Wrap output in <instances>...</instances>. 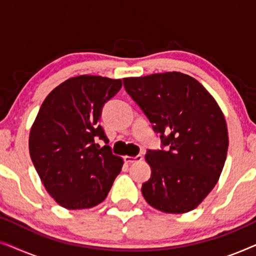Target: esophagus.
<instances>
[{
    "label": "esophagus",
    "instance_id": "obj_1",
    "mask_svg": "<svg viewBox=\"0 0 256 256\" xmlns=\"http://www.w3.org/2000/svg\"><path fill=\"white\" fill-rule=\"evenodd\" d=\"M124 162L126 163H134V162H140V160H143V157H142V155H138V156H124Z\"/></svg>",
    "mask_w": 256,
    "mask_h": 256
}]
</instances>
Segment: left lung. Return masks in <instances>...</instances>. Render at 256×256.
Returning <instances> with one entry per match:
<instances>
[{
	"label": "left lung",
	"instance_id": "left-lung-1",
	"mask_svg": "<svg viewBox=\"0 0 256 256\" xmlns=\"http://www.w3.org/2000/svg\"><path fill=\"white\" fill-rule=\"evenodd\" d=\"M124 86L169 146L146 152L152 177L142 185L143 197L162 212L192 211L225 164L228 132L222 110L200 82L180 72L124 78Z\"/></svg>",
	"mask_w": 256,
	"mask_h": 256
}]
</instances>
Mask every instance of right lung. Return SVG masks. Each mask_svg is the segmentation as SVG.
Instances as JSON below:
<instances>
[{"label": "right lung", "mask_w": 256, "mask_h": 256, "mask_svg": "<svg viewBox=\"0 0 256 256\" xmlns=\"http://www.w3.org/2000/svg\"><path fill=\"white\" fill-rule=\"evenodd\" d=\"M121 79L79 76L56 87L42 104L29 136L34 169L48 194L68 210L90 208L104 200L124 166L99 124L104 104Z\"/></svg>", "instance_id": "add662e5"}]
</instances>
